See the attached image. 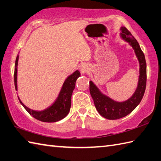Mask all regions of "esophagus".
<instances>
[{
  "label": "esophagus",
  "instance_id": "34e87169",
  "mask_svg": "<svg viewBox=\"0 0 161 161\" xmlns=\"http://www.w3.org/2000/svg\"><path fill=\"white\" fill-rule=\"evenodd\" d=\"M90 70V67L87 65V64H83L80 67V71L83 74H85L87 73Z\"/></svg>",
  "mask_w": 161,
  "mask_h": 161
}]
</instances>
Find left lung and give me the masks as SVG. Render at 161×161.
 Wrapping results in <instances>:
<instances>
[{
  "instance_id": "left-lung-1",
  "label": "left lung",
  "mask_w": 161,
  "mask_h": 161,
  "mask_svg": "<svg viewBox=\"0 0 161 161\" xmlns=\"http://www.w3.org/2000/svg\"><path fill=\"white\" fill-rule=\"evenodd\" d=\"M120 30V37L134 49L139 62L138 82L134 93L129 99L118 102L103 94L92 80L90 81V92L96 108L103 117L109 120H116L126 116L136 108L143 97L147 81V65L140 45L126 27H121Z\"/></svg>"
}]
</instances>
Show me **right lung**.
Here are the masks:
<instances>
[{"label": "right lung", "instance_id": "add662e5", "mask_svg": "<svg viewBox=\"0 0 161 161\" xmlns=\"http://www.w3.org/2000/svg\"><path fill=\"white\" fill-rule=\"evenodd\" d=\"M19 57V56L17 55L15 63V69H14V85H15L16 90H18L17 67ZM80 76V73L78 70L75 71L73 74L69 75L64 82L61 90H60L56 101L53 103L52 105L44 110L35 111L28 108L21 102L19 96H18V98H19L20 104L23 106V108L36 119L46 123L57 122V121L64 119L69 112L71 94H72V92L75 88L77 78Z\"/></svg>", "mask_w": 161, "mask_h": 161}]
</instances>
